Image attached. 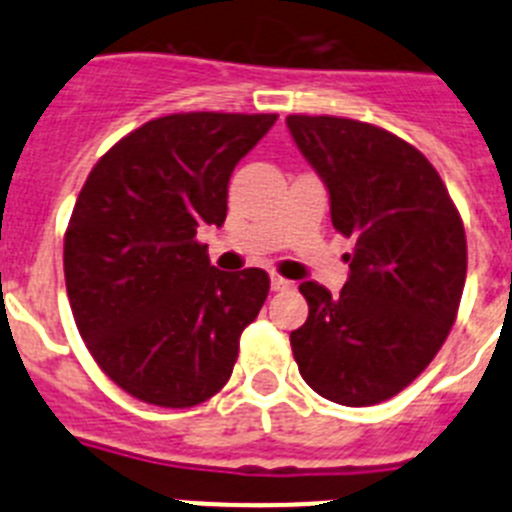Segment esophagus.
Returning a JSON list of instances; mask_svg holds the SVG:
<instances>
[{
	"instance_id": "1",
	"label": "esophagus",
	"mask_w": 512,
	"mask_h": 512,
	"mask_svg": "<svg viewBox=\"0 0 512 512\" xmlns=\"http://www.w3.org/2000/svg\"><path fill=\"white\" fill-rule=\"evenodd\" d=\"M289 287H292L289 279L279 277V274H271V289H274V292H282V289H289Z\"/></svg>"
}]
</instances>
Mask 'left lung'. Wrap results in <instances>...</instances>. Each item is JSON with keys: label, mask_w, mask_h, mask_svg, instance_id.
Listing matches in <instances>:
<instances>
[{"label": "left lung", "mask_w": 512, "mask_h": 512, "mask_svg": "<svg viewBox=\"0 0 512 512\" xmlns=\"http://www.w3.org/2000/svg\"><path fill=\"white\" fill-rule=\"evenodd\" d=\"M287 128L328 189L333 228L356 241L341 295L300 284L310 315L289 333L292 354L320 397L377 405L449 336L467 279L464 225L431 161L397 135L328 115H289Z\"/></svg>", "instance_id": "left-lung-1"}]
</instances>
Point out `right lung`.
<instances>
[{
	"instance_id": "add662e5",
	"label": "right lung",
	"mask_w": 512,
	"mask_h": 512,
	"mask_svg": "<svg viewBox=\"0 0 512 512\" xmlns=\"http://www.w3.org/2000/svg\"><path fill=\"white\" fill-rule=\"evenodd\" d=\"M277 115L182 112L146 122L97 161L74 205L63 274L102 372L158 408L225 387L269 295L264 269L220 271L197 233L225 223L233 169Z\"/></svg>"
}]
</instances>
